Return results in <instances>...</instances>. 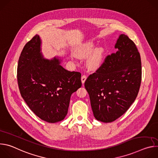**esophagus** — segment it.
<instances>
[{
  "instance_id": "1",
  "label": "esophagus",
  "mask_w": 158,
  "mask_h": 158,
  "mask_svg": "<svg viewBox=\"0 0 158 158\" xmlns=\"http://www.w3.org/2000/svg\"><path fill=\"white\" fill-rule=\"evenodd\" d=\"M86 79H87V76H86L85 75H83V76L81 77V81H82V84H84V83L85 82Z\"/></svg>"
}]
</instances>
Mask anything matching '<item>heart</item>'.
<instances>
[{
    "instance_id": "heart-1",
    "label": "heart",
    "mask_w": 158,
    "mask_h": 158,
    "mask_svg": "<svg viewBox=\"0 0 158 158\" xmlns=\"http://www.w3.org/2000/svg\"><path fill=\"white\" fill-rule=\"evenodd\" d=\"M89 57L87 60V66L90 69L96 70L102 65L104 58V49L98 48L94 49V45L89 42L83 44L75 52L76 57L84 59Z\"/></svg>"
}]
</instances>
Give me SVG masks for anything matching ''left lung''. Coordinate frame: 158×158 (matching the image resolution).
<instances>
[{"label":"left lung","mask_w":158,"mask_h":158,"mask_svg":"<svg viewBox=\"0 0 158 158\" xmlns=\"http://www.w3.org/2000/svg\"><path fill=\"white\" fill-rule=\"evenodd\" d=\"M115 48L116 53L107 56L84 83L94 116L103 123L114 121L125 113L136 99L141 82V57L134 42L121 34Z\"/></svg>","instance_id":"left-lung-1"}]
</instances>
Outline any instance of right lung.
Listing matches in <instances>:
<instances>
[{
    "instance_id": "add662e5",
    "label": "right lung",
    "mask_w": 158,
    "mask_h": 158,
    "mask_svg": "<svg viewBox=\"0 0 158 158\" xmlns=\"http://www.w3.org/2000/svg\"><path fill=\"white\" fill-rule=\"evenodd\" d=\"M40 46L38 35L25 45L18 62V85L34 113L44 121L54 123L67 115L71 94L82 85L81 74L65 69L59 58L44 59Z\"/></svg>"
}]
</instances>
